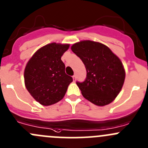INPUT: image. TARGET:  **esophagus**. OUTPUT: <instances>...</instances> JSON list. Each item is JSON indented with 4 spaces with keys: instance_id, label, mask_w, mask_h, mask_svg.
<instances>
[{
    "instance_id": "obj_1",
    "label": "esophagus",
    "mask_w": 148,
    "mask_h": 148,
    "mask_svg": "<svg viewBox=\"0 0 148 148\" xmlns=\"http://www.w3.org/2000/svg\"><path fill=\"white\" fill-rule=\"evenodd\" d=\"M73 81H74V82L76 81V76L75 75L73 76Z\"/></svg>"
}]
</instances>
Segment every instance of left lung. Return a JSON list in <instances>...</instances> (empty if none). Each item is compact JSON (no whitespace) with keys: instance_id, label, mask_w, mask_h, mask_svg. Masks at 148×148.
Wrapping results in <instances>:
<instances>
[{"instance_id":"1","label":"left lung","mask_w":148,"mask_h":148,"mask_svg":"<svg viewBox=\"0 0 148 148\" xmlns=\"http://www.w3.org/2000/svg\"><path fill=\"white\" fill-rule=\"evenodd\" d=\"M86 70L83 82H77L83 97L97 106H104L117 97L123 86L125 71L120 59L99 42L82 41L71 47Z\"/></svg>"}]
</instances>
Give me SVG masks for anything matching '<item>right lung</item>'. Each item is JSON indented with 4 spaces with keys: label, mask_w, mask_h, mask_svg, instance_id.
<instances>
[{
    "label": "right lung",
    "mask_w": 148,
    "mask_h": 148,
    "mask_svg": "<svg viewBox=\"0 0 148 148\" xmlns=\"http://www.w3.org/2000/svg\"><path fill=\"white\" fill-rule=\"evenodd\" d=\"M69 47V44H47L38 49L26 66V89L42 105H51L63 99L73 81L65 73V65L61 59Z\"/></svg>",
    "instance_id": "1"
}]
</instances>
